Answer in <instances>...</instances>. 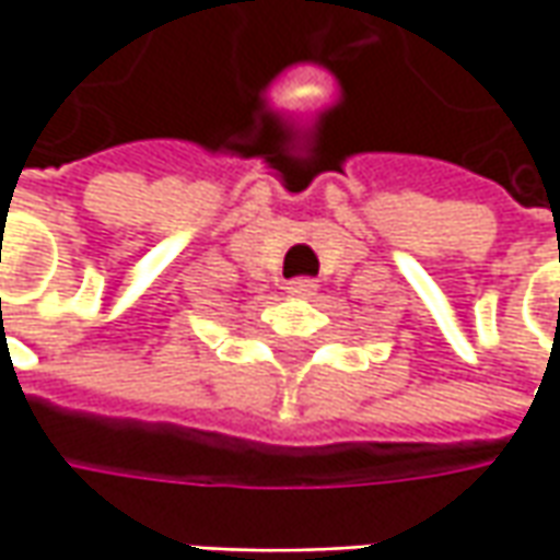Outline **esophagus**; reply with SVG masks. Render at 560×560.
Wrapping results in <instances>:
<instances>
[{
  "label": "esophagus",
  "mask_w": 560,
  "mask_h": 560,
  "mask_svg": "<svg viewBox=\"0 0 560 560\" xmlns=\"http://www.w3.org/2000/svg\"><path fill=\"white\" fill-rule=\"evenodd\" d=\"M287 292H290V295H299V299H308V295L317 292V283H314L312 277H295V280L287 283Z\"/></svg>",
  "instance_id": "1"
}]
</instances>
